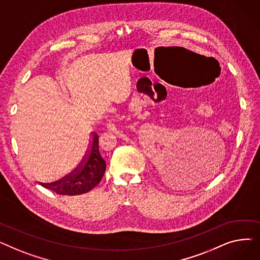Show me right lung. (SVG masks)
Here are the masks:
<instances>
[{"mask_svg": "<svg viewBox=\"0 0 260 260\" xmlns=\"http://www.w3.org/2000/svg\"><path fill=\"white\" fill-rule=\"evenodd\" d=\"M98 141L97 134L92 133L88 152L85 156L86 159L80 170L68 175L61 181L42 183L43 186L53 190L57 194L68 196L84 194L91 190L101 181L106 170V163L99 152Z\"/></svg>", "mask_w": 260, "mask_h": 260, "instance_id": "right-lung-1", "label": "right lung"}]
</instances>
